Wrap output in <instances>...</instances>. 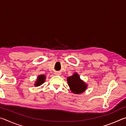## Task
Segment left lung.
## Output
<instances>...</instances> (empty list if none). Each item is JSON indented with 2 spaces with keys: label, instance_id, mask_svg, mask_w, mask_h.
I'll return each mask as SVG.
<instances>
[{
  "label": "left lung",
  "instance_id": "obj_1",
  "mask_svg": "<svg viewBox=\"0 0 126 126\" xmlns=\"http://www.w3.org/2000/svg\"><path fill=\"white\" fill-rule=\"evenodd\" d=\"M67 82L68 86H69L72 92L74 93H82L87 88V85L80 79L79 76L76 73L72 76L68 77Z\"/></svg>",
  "mask_w": 126,
  "mask_h": 126
}]
</instances>
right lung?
<instances>
[{"label":"right lung","instance_id":"add662e5","mask_svg":"<svg viewBox=\"0 0 126 126\" xmlns=\"http://www.w3.org/2000/svg\"><path fill=\"white\" fill-rule=\"evenodd\" d=\"M45 78H46V76L43 75V74L38 76L37 80L35 82V86H39L41 84H42L44 82V81H45Z\"/></svg>","mask_w":126,"mask_h":126}]
</instances>
